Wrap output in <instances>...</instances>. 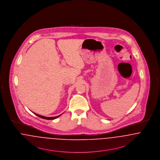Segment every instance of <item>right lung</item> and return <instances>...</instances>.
<instances>
[{"mask_svg":"<svg viewBox=\"0 0 160 160\" xmlns=\"http://www.w3.org/2000/svg\"><path fill=\"white\" fill-rule=\"evenodd\" d=\"M35 115H36V116H38V117H40V118H43V119H48V120H50V119H56V118H58V117H59L60 115H58V116H57V117H43V116H42V115H38V114H36V113H35Z\"/></svg>","mask_w":160,"mask_h":160,"instance_id":"obj_1","label":"right lung"}]
</instances>
